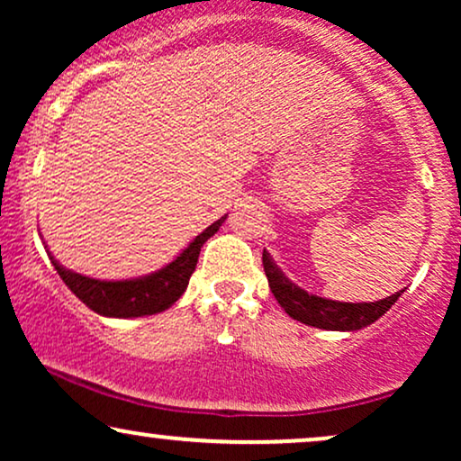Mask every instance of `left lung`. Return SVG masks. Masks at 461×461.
Masks as SVG:
<instances>
[{
  "label": "left lung",
  "mask_w": 461,
  "mask_h": 461,
  "mask_svg": "<svg viewBox=\"0 0 461 461\" xmlns=\"http://www.w3.org/2000/svg\"><path fill=\"white\" fill-rule=\"evenodd\" d=\"M264 273H267L271 293L277 299V303L285 310L290 319L305 322L310 327H319V330L330 331H357L362 327H368L379 316H384L396 299L401 297L403 290L390 294V297L375 301V303H345V301H331L325 297H316V294L305 293L297 284L290 282L282 273V268L275 264L271 253L264 249L262 253Z\"/></svg>",
  "instance_id": "obj_1"
}]
</instances>
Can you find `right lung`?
<instances>
[{
  "label": "right lung",
  "mask_w": 461,
  "mask_h": 461,
  "mask_svg": "<svg viewBox=\"0 0 461 461\" xmlns=\"http://www.w3.org/2000/svg\"><path fill=\"white\" fill-rule=\"evenodd\" d=\"M225 219L227 214L214 221L210 227H205L197 238H193V242L179 253L176 260L168 262L160 271L134 279L108 282V279L86 277V275H79L71 268L62 267L50 251L47 253H50V260L62 277V282L93 312L110 316V319H139V316H151L168 310L182 297L190 282V275L197 267L201 247L205 245L210 236L219 231Z\"/></svg>",
  "instance_id": "add662e5"
}]
</instances>
